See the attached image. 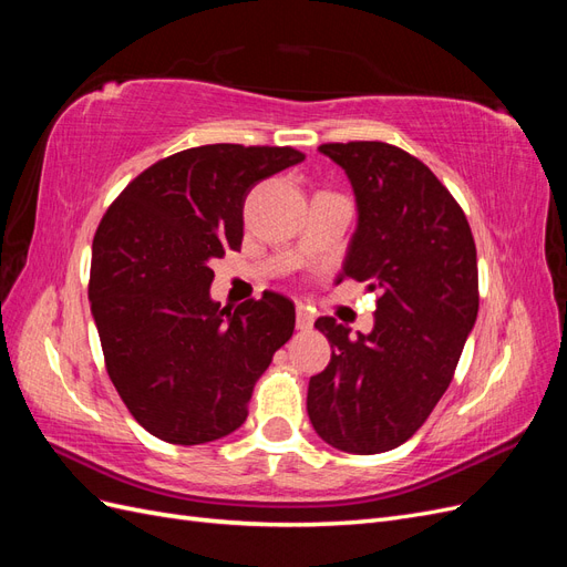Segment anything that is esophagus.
<instances>
[{
	"label": "esophagus",
	"mask_w": 567,
	"mask_h": 567,
	"mask_svg": "<svg viewBox=\"0 0 567 567\" xmlns=\"http://www.w3.org/2000/svg\"><path fill=\"white\" fill-rule=\"evenodd\" d=\"M315 323V315L310 310H305V307H298V315H296V326L300 331H310Z\"/></svg>",
	"instance_id": "esophagus-1"
}]
</instances>
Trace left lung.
Here are the masks:
<instances>
[{
  "mask_svg": "<svg viewBox=\"0 0 567 567\" xmlns=\"http://www.w3.org/2000/svg\"><path fill=\"white\" fill-rule=\"evenodd\" d=\"M346 169L357 229L338 277L379 293L371 333L317 319L331 362L312 375L317 435L350 454H381L414 435L450 388L477 317L475 241L461 205L419 158L383 142L321 144Z\"/></svg>",
  "mask_w": 567,
  "mask_h": 567,
  "instance_id": "left-lung-1",
  "label": "left lung"
}]
</instances>
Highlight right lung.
I'll return each instance as SVG.
<instances>
[{"instance_id": "add662e5", "label": "right lung", "mask_w": 567, "mask_h": 567, "mask_svg": "<svg viewBox=\"0 0 567 567\" xmlns=\"http://www.w3.org/2000/svg\"><path fill=\"white\" fill-rule=\"evenodd\" d=\"M290 146L208 144L132 179L94 234L90 302L106 371L130 414L169 444L234 433L296 307L265 290L229 310L210 262L241 248L250 188L302 163Z\"/></svg>"}]
</instances>
